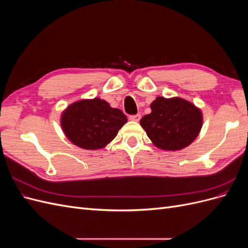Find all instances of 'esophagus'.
Wrapping results in <instances>:
<instances>
[{"label": "esophagus", "mask_w": 248, "mask_h": 248, "mask_svg": "<svg viewBox=\"0 0 248 248\" xmlns=\"http://www.w3.org/2000/svg\"><path fill=\"white\" fill-rule=\"evenodd\" d=\"M129 120H131V121H134V122H139L140 120V115L138 114V115H132V116H129Z\"/></svg>", "instance_id": "esophagus-1"}]
</instances>
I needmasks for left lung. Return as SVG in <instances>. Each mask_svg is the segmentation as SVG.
<instances>
[{
    "mask_svg": "<svg viewBox=\"0 0 248 248\" xmlns=\"http://www.w3.org/2000/svg\"><path fill=\"white\" fill-rule=\"evenodd\" d=\"M152 111L140 124L148 138L159 149L177 151L197 139L202 125V115L193 103L179 97L158 96L151 103Z\"/></svg>",
    "mask_w": 248,
    "mask_h": 248,
    "instance_id": "obj_1",
    "label": "left lung"
}]
</instances>
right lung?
Segmentation results:
<instances>
[{"label": "right lung", "mask_w": 248, "mask_h": 248, "mask_svg": "<svg viewBox=\"0 0 248 248\" xmlns=\"http://www.w3.org/2000/svg\"><path fill=\"white\" fill-rule=\"evenodd\" d=\"M127 122L119 108L100 98L82 99L62 112L61 126L65 136L76 146L86 150L106 147Z\"/></svg>", "instance_id": "right-lung-1"}]
</instances>
